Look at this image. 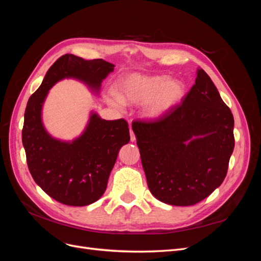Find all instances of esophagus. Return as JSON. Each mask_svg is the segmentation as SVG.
Returning <instances> with one entry per match:
<instances>
[{"label":"esophagus","mask_w":261,"mask_h":261,"mask_svg":"<svg viewBox=\"0 0 261 261\" xmlns=\"http://www.w3.org/2000/svg\"><path fill=\"white\" fill-rule=\"evenodd\" d=\"M129 134H130V141H135V140H136V137H135V134H134V132H133L132 128H130V130H129Z\"/></svg>","instance_id":"esophagus-1"}]
</instances>
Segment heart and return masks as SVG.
Returning <instances> with one entry per match:
<instances>
[{
    "instance_id": "heart-1",
    "label": "heart",
    "mask_w": 261,
    "mask_h": 261,
    "mask_svg": "<svg viewBox=\"0 0 261 261\" xmlns=\"http://www.w3.org/2000/svg\"><path fill=\"white\" fill-rule=\"evenodd\" d=\"M116 98L109 102L114 107H121V101L128 105H141L147 102L145 115L148 118H160L176 108L185 96L184 83L165 75L144 76L132 74L117 85Z\"/></svg>"
}]
</instances>
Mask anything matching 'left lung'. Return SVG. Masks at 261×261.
<instances>
[{
    "label": "left lung",
    "mask_w": 261,
    "mask_h": 261,
    "mask_svg": "<svg viewBox=\"0 0 261 261\" xmlns=\"http://www.w3.org/2000/svg\"><path fill=\"white\" fill-rule=\"evenodd\" d=\"M149 191L172 206H192L224 180L234 118L211 78L197 69L183 102L154 122H134Z\"/></svg>",
    "instance_id": "1"
}]
</instances>
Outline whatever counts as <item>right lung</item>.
Instances as JSON below:
<instances>
[{
  "label": "right lung",
  "instance_id": "right-lung-1",
  "mask_svg": "<svg viewBox=\"0 0 261 261\" xmlns=\"http://www.w3.org/2000/svg\"><path fill=\"white\" fill-rule=\"evenodd\" d=\"M113 70V64L101 59L87 61L65 54L55 61L28 100L21 139L30 174L44 193L67 206H87L105 194L118 151L130 139L128 124L123 118L103 120L91 111L80 136L61 140L44 127L43 103L52 87L65 78L80 81L98 94Z\"/></svg>",
  "mask_w": 261,
  "mask_h": 261
}]
</instances>
